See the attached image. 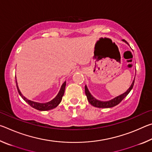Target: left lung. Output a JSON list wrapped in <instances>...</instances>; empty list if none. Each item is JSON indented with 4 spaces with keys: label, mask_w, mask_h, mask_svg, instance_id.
<instances>
[{
    "label": "left lung",
    "mask_w": 152,
    "mask_h": 152,
    "mask_svg": "<svg viewBox=\"0 0 152 152\" xmlns=\"http://www.w3.org/2000/svg\"><path fill=\"white\" fill-rule=\"evenodd\" d=\"M123 42H126L128 44V43L126 42L125 39H123ZM134 82H135V79L133 81L132 85H131V86L129 87V88L127 91L125 92V93L121 94L119 96L115 97V99L110 100V101H105V102L100 101H98V100H96V99H94V98L92 96L91 94L89 92L86 86H85V93L88 102H90V104H91L92 105V106H94L95 107H98V108H110V107L116 106V105H117L118 104H119L120 102L127 96V94L129 93L130 91H132V89L133 88V85H134Z\"/></svg>",
    "instance_id": "left-lung-1"
}]
</instances>
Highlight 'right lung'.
<instances>
[{"label":"right lung","mask_w":152,"mask_h":152,"mask_svg":"<svg viewBox=\"0 0 152 152\" xmlns=\"http://www.w3.org/2000/svg\"><path fill=\"white\" fill-rule=\"evenodd\" d=\"M16 85H17L18 92H19L20 96H21L23 98V99L25 102H27L31 107H32L33 108H34V109L39 110H48L54 109V108H56L59 104L60 103V102L61 101V99H62V96H64V91H65L66 82H64V84L61 85L60 91L59 92V93L58 94L57 96H56L55 99H53L52 101H51L50 102H46V103H39V102H34V101H30V100L27 99L26 98L23 96L22 94L20 93V92L19 89V87L17 86V81H16Z\"/></svg>","instance_id":"obj_1"}]
</instances>
